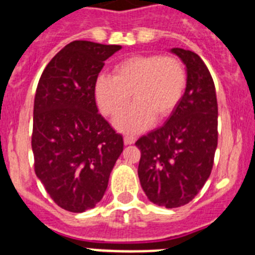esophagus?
Here are the masks:
<instances>
[{"label":"esophagus","instance_id":"34e87169","mask_svg":"<svg viewBox=\"0 0 255 255\" xmlns=\"http://www.w3.org/2000/svg\"><path fill=\"white\" fill-rule=\"evenodd\" d=\"M135 140H136V138H135L134 135H125V136H124V141H125L126 145L134 144Z\"/></svg>","mask_w":255,"mask_h":255}]
</instances>
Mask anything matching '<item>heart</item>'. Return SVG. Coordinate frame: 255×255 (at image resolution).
I'll list each match as a JSON object with an SVG mask.
<instances>
[{
    "mask_svg": "<svg viewBox=\"0 0 255 255\" xmlns=\"http://www.w3.org/2000/svg\"><path fill=\"white\" fill-rule=\"evenodd\" d=\"M188 74L181 61L172 56L135 55L117 62L114 76L101 74L94 82V101L101 114L117 117L115 126L123 132L135 134L149 128L155 116H170L181 101Z\"/></svg>",
    "mask_w": 255,
    "mask_h": 255,
    "instance_id": "obj_1",
    "label": "heart"
}]
</instances>
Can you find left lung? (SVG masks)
<instances>
[{
	"label": "left lung",
	"instance_id": "1",
	"mask_svg": "<svg viewBox=\"0 0 255 255\" xmlns=\"http://www.w3.org/2000/svg\"><path fill=\"white\" fill-rule=\"evenodd\" d=\"M186 66L188 84L163 126L139 138L138 175L150 202L166 208L188 204L211 175L218 140L216 88L203 60L172 48Z\"/></svg>",
	"mask_w": 255,
	"mask_h": 255
}]
</instances>
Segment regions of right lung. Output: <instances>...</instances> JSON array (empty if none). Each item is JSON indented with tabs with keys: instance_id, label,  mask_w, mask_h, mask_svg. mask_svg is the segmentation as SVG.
Listing matches in <instances>:
<instances>
[{
	"instance_id": "right-lung-1",
	"label": "right lung",
	"mask_w": 255,
	"mask_h": 255,
	"mask_svg": "<svg viewBox=\"0 0 255 255\" xmlns=\"http://www.w3.org/2000/svg\"><path fill=\"white\" fill-rule=\"evenodd\" d=\"M121 46L74 40L46 66L33 111L34 171L52 200L74 213L96 207L124 149L98 114L94 82Z\"/></svg>"
}]
</instances>
